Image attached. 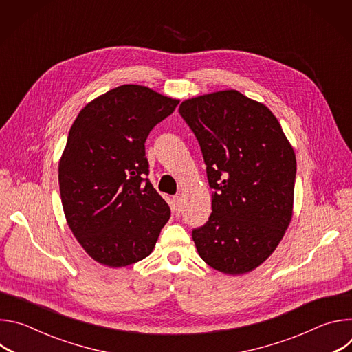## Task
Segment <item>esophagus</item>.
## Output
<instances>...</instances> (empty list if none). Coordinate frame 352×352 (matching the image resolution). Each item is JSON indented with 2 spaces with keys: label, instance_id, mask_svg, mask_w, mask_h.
Listing matches in <instances>:
<instances>
[{
  "label": "esophagus",
  "instance_id": "obj_1",
  "mask_svg": "<svg viewBox=\"0 0 352 352\" xmlns=\"http://www.w3.org/2000/svg\"><path fill=\"white\" fill-rule=\"evenodd\" d=\"M171 209H173V213H174L177 217H179V214H181V197H179V196H174V197H173Z\"/></svg>",
  "mask_w": 352,
  "mask_h": 352
}]
</instances>
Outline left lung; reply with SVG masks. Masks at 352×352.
Listing matches in <instances>:
<instances>
[{"label": "left lung", "mask_w": 352, "mask_h": 352, "mask_svg": "<svg viewBox=\"0 0 352 352\" xmlns=\"http://www.w3.org/2000/svg\"><path fill=\"white\" fill-rule=\"evenodd\" d=\"M179 113L202 148L213 188L209 221L192 231L197 254L230 276L252 272L292 219L294 147L263 103L234 89L184 100Z\"/></svg>", "instance_id": "obj_1"}]
</instances>
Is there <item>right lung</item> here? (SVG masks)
I'll return each instance as SVG.
<instances>
[{
	"instance_id": "1",
	"label": "right lung",
	"mask_w": 352,
	"mask_h": 352,
	"mask_svg": "<svg viewBox=\"0 0 352 352\" xmlns=\"http://www.w3.org/2000/svg\"><path fill=\"white\" fill-rule=\"evenodd\" d=\"M179 100L140 85L93 98L74 121L58 163L64 214L85 252L107 267L152 254L170 208L148 174L144 142Z\"/></svg>"
}]
</instances>
